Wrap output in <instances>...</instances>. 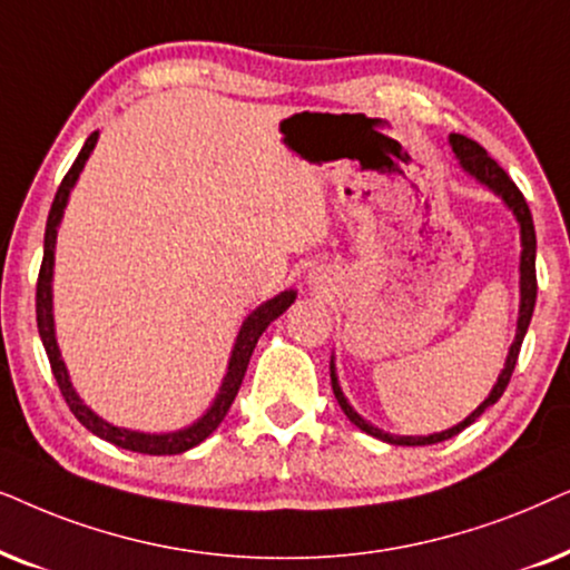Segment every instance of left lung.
<instances>
[{
	"instance_id": "left-lung-1",
	"label": "left lung",
	"mask_w": 570,
	"mask_h": 570,
	"mask_svg": "<svg viewBox=\"0 0 570 570\" xmlns=\"http://www.w3.org/2000/svg\"><path fill=\"white\" fill-rule=\"evenodd\" d=\"M451 146H453V154H456V158H459L461 169H464L466 174H472L476 181H482V185L490 187L495 195L503 197L505 206L513 210L515 222H519V226H521V247L523 249H521V265H519V271H521L519 323H515V338H513V344H511V352H508L505 367H503V373L498 375V383L492 385L490 396L484 399L482 404L476 406L474 412L469 414L464 422H459L456 428L435 432V435H424V438L389 435V432L377 430L375 424L364 422L362 416L356 414L352 406H348L344 391H341V385H338L336 367H333V360H331V385H333V393H336L338 406L344 409V414L348 416V422H354L362 432H367V435H373L377 440H385V443H391V445H432V443H443V440L459 435L461 430L469 428V424H472L476 416H482L484 409H490L492 404H495V401L503 396V391L508 389V381H511L515 360H519V352H521V344H523V336H527V328H529V323H532V313H534V302H537V268H534V261H537V234H534L532 210H529L527 200H523L521 189L513 185V179L508 177L503 169H500V164L488 154V150L480 146V142L469 140V138H464V135H451Z\"/></svg>"
}]
</instances>
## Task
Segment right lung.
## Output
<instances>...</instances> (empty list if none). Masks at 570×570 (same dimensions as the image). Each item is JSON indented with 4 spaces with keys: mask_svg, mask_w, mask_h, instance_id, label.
Here are the masks:
<instances>
[{
    "mask_svg": "<svg viewBox=\"0 0 570 570\" xmlns=\"http://www.w3.org/2000/svg\"><path fill=\"white\" fill-rule=\"evenodd\" d=\"M98 140V132L90 135L86 140V146L80 148L78 158L70 166V171L65 174L62 185H59L55 203H51L49 210V222H47V234H43V261H41V271H38V284H36V321H38V333H41L43 348H47L49 364H51V373L57 377L59 391L70 406V412L78 416V422L82 428H88L94 435L109 440V443L119 445L125 451H135V453H148V456H174V453H185L189 449H195L197 443H203L210 432H214L222 420L229 412L234 396H237L242 377L247 373V364L249 356L255 352L257 338L263 336V331L276 321L278 315L286 313V307H292L294 297L297 292H281L278 297H273L268 302H263L261 307L255 309L253 315H247V321L242 323L237 344H234L232 360H229V370H226V377L218 389V396L214 399V404L200 420L189 424L185 430L177 432H164V435H150V432H135V430H125V428H114V424L104 422L101 416L90 412V409L82 404L78 393H75L70 375H67V367L62 362V354H59L57 346V336H55V315H51V276H55V245H57V226L62 222L65 206H67V197H70V189L78 181L82 166H86L90 150H94Z\"/></svg>",
    "mask_w": 570,
    "mask_h": 570,
    "instance_id": "right-lung-1",
    "label": "right lung"
}]
</instances>
